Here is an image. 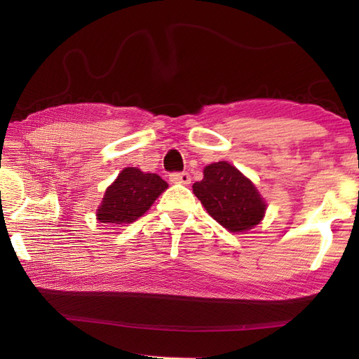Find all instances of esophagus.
Listing matches in <instances>:
<instances>
[{
    "mask_svg": "<svg viewBox=\"0 0 359 359\" xmlns=\"http://www.w3.org/2000/svg\"><path fill=\"white\" fill-rule=\"evenodd\" d=\"M170 180L172 184H182V185H188L191 184V175L188 172H172L170 174Z\"/></svg>",
    "mask_w": 359,
    "mask_h": 359,
    "instance_id": "obj_1",
    "label": "esophagus"
}]
</instances>
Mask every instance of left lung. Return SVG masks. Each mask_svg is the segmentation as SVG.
I'll return each mask as SVG.
<instances>
[{"label":"left lung","mask_w":359,"mask_h":359,"mask_svg":"<svg viewBox=\"0 0 359 359\" xmlns=\"http://www.w3.org/2000/svg\"><path fill=\"white\" fill-rule=\"evenodd\" d=\"M193 191L208 215L228 231L242 233L261 222L266 205L256 187L228 162L205 166Z\"/></svg>","instance_id":"1"}]
</instances>
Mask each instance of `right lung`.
<instances>
[{"instance_id":"1","label":"right lung","mask_w":359,"mask_h":359,"mask_svg":"<svg viewBox=\"0 0 359 359\" xmlns=\"http://www.w3.org/2000/svg\"><path fill=\"white\" fill-rule=\"evenodd\" d=\"M166 188L168 184L157 174L125 168L106 189L102 205L97 210V219L102 224L111 225L133 224L151 208Z\"/></svg>"}]
</instances>
